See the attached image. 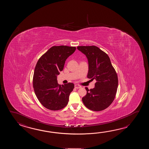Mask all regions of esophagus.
<instances>
[{"label": "esophagus", "mask_w": 149, "mask_h": 149, "mask_svg": "<svg viewBox=\"0 0 149 149\" xmlns=\"http://www.w3.org/2000/svg\"><path fill=\"white\" fill-rule=\"evenodd\" d=\"M74 87H75V88L79 89L81 87V86L78 85H74Z\"/></svg>", "instance_id": "obj_1"}]
</instances>
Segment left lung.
I'll list each match as a JSON object with an SVG mask.
<instances>
[{
	"mask_svg": "<svg viewBox=\"0 0 149 149\" xmlns=\"http://www.w3.org/2000/svg\"><path fill=\"white\" fill-rule=\"evenodd\" d=\"M85 54L88 62L87 78L96 82L95 87L89 90L82 98L84 105L89 110L102 111L108 108L114 100L118 85L116 71L107 54L95 46H78Z\"/></svg>",
	"mask_w": 149,
	"mask_h": 149,
	"instance_id": "left-lung-1",
	"label": "left lung"
}]
</instances>
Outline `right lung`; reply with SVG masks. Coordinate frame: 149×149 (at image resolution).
<instances>
[{"instance_id":"1","label":"right lung","mask_w":149,"mask_h":149,"mask_svg":"<svg viewBox=\"0 0 149 149\" xmlns=\"http://www.w3.org/2000/svg\"><path fill=\"white\" fill-rule=\"evenodd\" d=\"M75 47L53 46L39 59L35 67L33 86L35 94L44 107L58 110L68 103L74 85L69 82L61 85L57 76L62 71L68 57L76 51Z\"/></svg>"}]
</instances>
